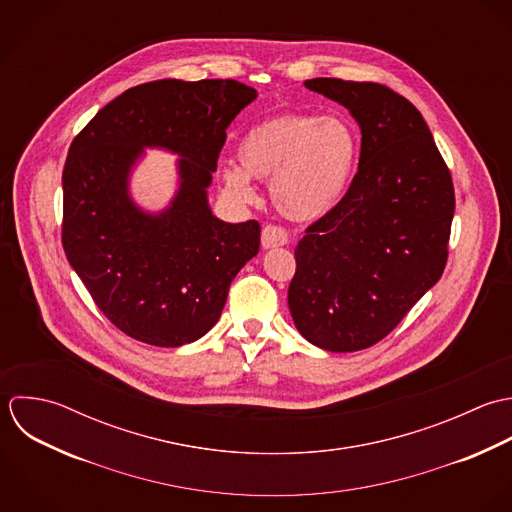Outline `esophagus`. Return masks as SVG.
<instances>
[{
  "instance_id": "1",
  "label": "esophagus",
  "mask_w": 512,
  "mask_h": 512,
  "mask_svg": "<svg viewBox=\"0 0 512 512\" xmlns=\"http://www.w3.org/2000/svg\"><path fill=\"white\" fill-rule=\"evenodd\" d=\"M288 244V232L282 226H274L268 224L262 230V246L264 248H278V246H286Z\"/></svg>"
}]
</instances>
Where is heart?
I'll use <instances>...</instances> for the list:
<instances>
[{"instance_id":"obj_1","label":"heart","mask_w":512,"mask_h":512,"mask_svg":"<svg viewBox=\"0 0 512 512\" xmlns=\"http://www.w3.org/2000/svg\"><path fill=\"white\" fill-rule=\"evenodd\" d=\"M359 151V135L343 117L278 113L246 131L238 145L240 167L226 165L222 180L240 200L254 198L250 178L270 180V198L278 212L310 222L338 206Z\"/></svg>"}]
</instances>
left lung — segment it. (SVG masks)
<instances>
[{
	"mask_svg": "<svg viewBox=\"0 0 512 512\" xmlns=\"http://www.w3.org/2000/svg\"><path fill=\"white\" fill-rule=\"evenodd\" d=\"M361 129L359 167L338 206L296 248L288 306L298 332L328 351L383 340L447 264L455 188L421 113L371 81L318 77Z\"/></svg>",
	"mask_w": 512,
	"mask_h": 512,
	"instance_id": "8db88e82",
	"label": "left lung"
}]
</instances>
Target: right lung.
Masks as SVG:
<instances>
[{"label": "right lung", "instance_id": "add662e5", "mask_svg": "<svg viewBox=\"0 0 512 512\" xmlns=\"http://www.w3.org/2000/svg\"><path fill=\"white\" fill-rule=\"evenodd\" d=\"M256 89L234 79H161L127 89L73 139L63 167L65 256L97 308L133 340L178 347L220 318L230 282L258 254L256 220L212 216L206 188L234 117ZM143 146L178 152L181 188L159 215L126 190Z\"/></svg>", "mask_w": 512, "mask_h": 512}]
</instances>
